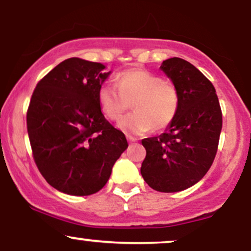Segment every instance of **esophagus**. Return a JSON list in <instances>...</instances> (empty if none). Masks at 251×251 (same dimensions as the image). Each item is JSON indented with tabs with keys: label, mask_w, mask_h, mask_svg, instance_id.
I'll return each instance as SVG.
<instances>
[{
	"label": "esophagus",
	"mask_w": 251,
	"mask_h": 251,
	"mask_svg": "<svg viewBox=\"0 0 251 251\" xmlns=\"http://www.w3.org/2000/svg\"><path fill=\"white\" fill-rule=\"evenodd\" d=\"M126 137H127V140L129 143H134V142H137V139H135L134 137H132V135H126Z\"/></svg>",
	"instance_id": "obj_1"
}]
</instances>
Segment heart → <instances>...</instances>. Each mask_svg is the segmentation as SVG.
Returning a JSON list of instances; mask_svg holds the SVG:
<instances>
[{"instance_id": "b5f03b06", "label": "heart", "mask_w": 251, "mask_h": 251, "mask_svg": "<svg viewBox=\"0 0 251 251\" xmlns=\"http://www.w3.org/2000/svg\"><path fill=\"white\" fill-rule=\"evenodd\" d=\"M117 86L105 82L98 92L100 108L107 119L119 122L133 102L135 112L120 122L129 133L168 127L179 108V92L172 81L146 70H129L118 75Z\"/></svg>"}]
</instances>
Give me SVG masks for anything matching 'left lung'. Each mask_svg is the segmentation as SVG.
Listing matches in <instances>:
<instances>
[{
    "instance_id": "left-lung-1",
    "label": "left lung",
    "mask_w": 251,
    "mask_h": 251,
    "mask_svg": "<svg viewBox=\"0 0 251 251\" xmlns=\"http://www.w3.org/2000/svg\"><path fill=\"white\" fill-rule=\"evenodd\" d=\"M177 86L179 108L164 133L142 140L144 180L160 192H177L200 181L217 153L222 109L211 81L194 65L171 57L160 66Z\"/></svg>"
}]
</instances>
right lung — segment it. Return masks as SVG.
<instances>
[{"label":"right lung","mask_w":251,"mask_h":251,"mask_svg":"<svg viewBox=\"0 0 251 251\" xmlns=\"http://www.w3.org/2000/svg\"><path fill=\"white\" fill-rule=\"evenodd\" d=\"M105 66L71 57L37 82L27 111L29 142L40 174L59 191L101 190L127 149L125 134L105 119L98 92Z\"/></svg>","instance_id":"add662e5"}]
</instances>
